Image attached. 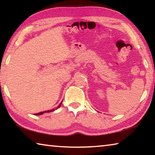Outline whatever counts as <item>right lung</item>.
Wrapping results in <instances>:
<instances>
[{
  "label": "right lung",
  "instance_id": "right-lung-1",
  "mask_svg": "<svg viewBox=\"0 0 155 155\" xmlns=\"http://www.w3.org/2000/svg\"><path fill=\"white\" fill-rule=\"evenodd\" d=\"M61 103H60V104L57 107V109H58L59 107H60V106H61ZM54 109H52V110H49V111H43V112H40V113H38V114H35V115H41V114H44V113H49V112H51V111H54Z\"/></svg>",
  "mask_w": 155,
  "mask_h": 155
}]
</instances>
